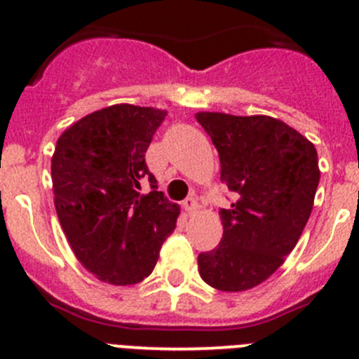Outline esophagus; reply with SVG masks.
Here are the masks:
<instances>
[{
	"label": "esophagus",
	"instance_id": "esophagus-1",
	"mask_svg": "<svg viewBox=\"0 0 359 359\" xmlns=\"http://www.w3.org/2000/svg\"><path fill=\"white\" fill-rule=\"evenodd\" d=\"M182 206H184V210L187 212V215H196L198 208H200L196 198H187V200L182 201Z\"/></svg>",
	"mask_w": 359,
	"mask_h": 359
}]
</instances>
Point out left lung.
I'll return each instance as SVG.
<instances>
[{"instance_id":"8db88e82","label":"left lung","mask_w":359,"mask_h":359,"mask_svg":"<svg viewBox=\"0 0 359 359\" xmlns=\"http://www.w3.org/2000/svg\"><path fill=\"white\" fill-rule=\"evenodd\" d=\"M238 200L220 208V245L198 257L200 276L222 292L257 287L295 248L314 205L320 166L313 142L271 116L198 112Z\"/></svg>"}]
</instances>
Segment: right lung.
<instances>
[{
  "label": "right lung",
  "instance_id": "obj_1",
  "mask_svg": "<svg viewBox=\"0 0 359 359\" xmlns=\"http://www.w3.org/2000/svg\"><path fill=\"white\" fill-rule=\"evenodd\" d=\"M166 111L116 104L86 114L57 140L53 203L69 245L100 281L126 287L153 273L180 208L156 191L146 151ZM149 180L151 191L140 193Z\"/></svg>",
  "mask_w": 359,
  "mask_h": 359
}]
</instances>
